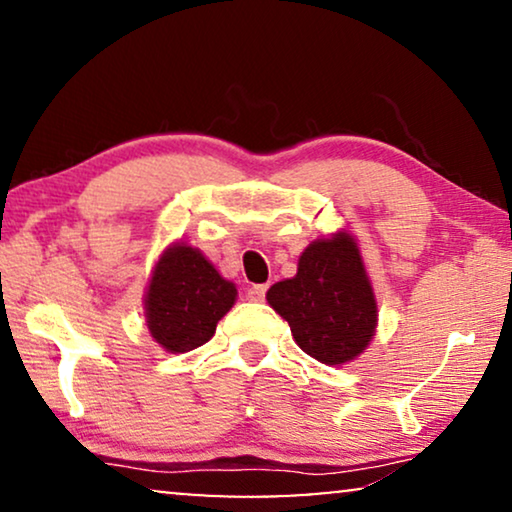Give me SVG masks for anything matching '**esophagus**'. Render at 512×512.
<instances>
[{"label": "esophagus", "mask_w": 512, "mask_h": 512, "mask_svg": "<svg viewBox=\"0 0 512 512\" xmlns=\"http://www.w3.org/2000/svg\"><path fill=\"white\" fill-rule=\"evenodd\" d=\"M265 291H268V284H254L247 293L249 300H254V303H261V300L265 298Z\"/></svg>", "instance_id": "34e87169"}]
</instances>
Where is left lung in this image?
<instances>
[{
    "label": "left lung",
    "instance_id": "obj_1",
    "mask_svg": "<svg viewBox=\"0 0 512 512\" xmlns=\"http://www.w3.org/2000/svg\"><path fill=\"white\" fill-rule=\"evenodd\" d=\"M265 298L289 321L296 345L326 366L359 359L375 338L373 282L359 244L345 228L307 244L296 275L272 284Z\"/></svg>",
    "mask_w": 512,
    "mask_h": 512
}]
</instances>
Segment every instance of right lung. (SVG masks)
<instances>
[{
	"label": "right lung",
	"instance_id": "add662e5",
	"mask_svg": "<svg viewBox=\"0 0 512 512\" xmlns=\"http://www.w3.org/2000/svg\"><path fill=\"white\" fill-rule=\"evenodd\" d=\"M235 300L237 286L200 249L174 242L158 256L146 284V328L165 352L186 354L212 338Z\"/></svg>",
	"mask_w": 512,
	"mask_h": 512
}]
</instances>
